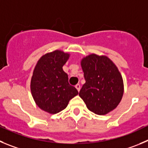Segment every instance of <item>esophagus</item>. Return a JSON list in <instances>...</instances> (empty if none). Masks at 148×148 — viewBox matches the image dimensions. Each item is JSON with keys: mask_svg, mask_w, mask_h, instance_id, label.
I'll list each match as a JSON object with an SVG mask.
<instances>
[{"mask_svg": "<svg viewBox=\"0 0 148 148\" xmlns=\"http://www.w3.org/2000/svg\"><path fill=\"white\" fill-rule=\"evenodd\" d=\"M75 88H76V89L77 90V91H79L80 90V85H79V84H77V85H76V86H75Z\"/></svg>", "mask_w": 148, "mask_h": 148, "instance_id": "34e87169", "label": "esophagus"}]
</instances>
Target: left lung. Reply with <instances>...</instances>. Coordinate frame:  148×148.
<instances>
[{
    "label": "left lung",
    "mask_w": 148,
    "mask_h": 148,
    "mask_svg": "<svg viewBox=\"0 0 148 148\" xmlns=\"http://www.w3.org/2000/svg\"><path fill=\"white\" fill-rule=\"evenodd\" d=\"M85 83L79 96L90 111L103 115L118 107L124 85L118 67L105 55L90 54L81 60Z\"/></svg>",
    "instance_id": "obj_1"
}]
</instances>
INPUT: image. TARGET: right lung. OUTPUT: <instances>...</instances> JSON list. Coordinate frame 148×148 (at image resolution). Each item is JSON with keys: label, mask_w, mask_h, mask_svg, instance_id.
Masks as SVG:
<instances>
[{"label": "right lung", "mask_w": 148, "mask_h": 148, "mask_svg": "<svg viewBox=\"0 0 148 148\" xmlns=\"http://www.w3.org/2000/svg\"><path fill=\"white\" fill-rule=\"evenodd\" d=\"M69 57L70 54L55 50L41 56L34 68L30 81L31 94L36 105L49 114L64 110L78 94L63 70Z\"/></svg>", "instance_id": "right-lung-1"}]
</instances>
